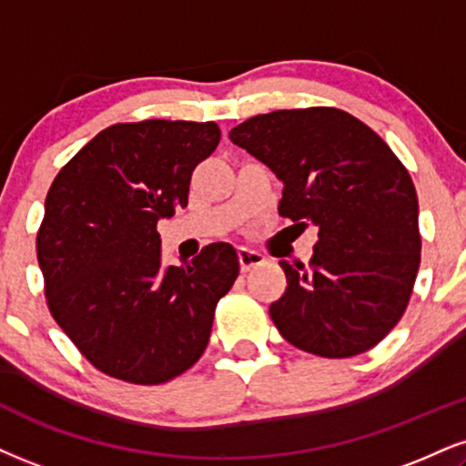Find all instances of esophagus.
<instances>
[{
  "instance_id": "1",
  "label": "esophagus",
  "mask_w": 466,
  "mask_h": 466,
  "mask_svg": "<svg viewBox=\"0 0 466 466\" xmlns=\"http://www.w3.org/2000/svg\"><path fill=\"white\" fill-rule=\"evenodd\" d=\"M238 262L243 271H249V268L262 265V262H265V256H262L260 251H254L249 248H238Z\"/></svg>"
}]
</instances>
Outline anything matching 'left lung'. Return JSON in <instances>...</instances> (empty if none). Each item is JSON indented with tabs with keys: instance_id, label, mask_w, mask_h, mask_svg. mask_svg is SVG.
<instances>
[{
	"instance_id": "1",
	"label": "left lung",
	"mask_w": 466,
	"mask_h": 466,
	"mask_svg": "<svg viewBox=\"0 0 466 466\" xmlns=\"http://www.w3.org/2000/svg\"><path fill=\"white\" fill-rule=\"evenodd\" d=\"M229 141L284 184L279 215L319 229L310 265L279 260L289 287L268 306L279 334L323 358L371 350L401 319L421 262L410 173L371 127L325 106L251 116Z\"/></svg>"
}]
</instances>
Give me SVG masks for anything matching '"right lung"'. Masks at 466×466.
Wrapping results in <instances>:
<instances>
[{
	"label": "right lung",
	"mask_w": 466,
	"mask_h": 466,
	"mask_svg": "<svg viewBox=\"0 0 466 466\" xmlns=\"http://www.w3.org/2000/svg\"><path fill=\"white\" fill-rule=\"evenodd\" d=\"M218 138L212 121L116 123L52 182L36 237L47 306L106 375L169 382L208 345L217 301L238 276L237 249L212 243L162 267L156 226L188 204L190 176Z\"/></svg>",
	"instance_id": "add662e5"
}]
</instances>
